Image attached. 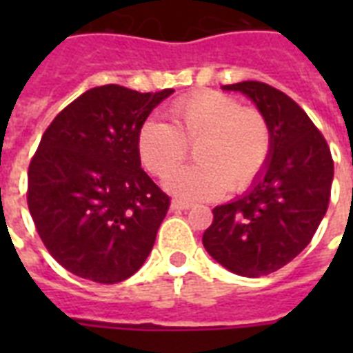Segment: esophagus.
I'll list each match as a JSON object with an SVG mask.
<instances>
[{"label":"esophagus","instance_id":"obj_1","mask_svg":"<svg viewBox=\"0 0 353 353\" xmlns=\"http://www.w3.org/2000/svg\"><path fill=\"white\" fill-rule=\"evenodd\" d=\"M192 205L187 203V201H181V199H174L172 201V210H176V212H179V210H187L190 209Z\"/></svg>","mask_w":353,"mask_h":353}]
</instances>
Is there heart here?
Listing matches in <instances>:
<instances>
[{
	"label": "heart",
	"mask_w": 353,
	"mask_h": 353,
	"mask_svg": "<svg viewBox=\"0 0 353 353\" xmlns=\"http://www.w3.org/2000/svg\"><path fill=\"white\" fill-rule=\"evenodd\" d=\"M172 124L148 119L139 128L137 154L146 170L166 181L181 168L188 148L196 146L198 167L166 183L188 201L243 192L263 176L273 155V130L258 108L241 106L221 91H198L170 106Z\"/></svg>",
	"instance_id": "heart-1"
}]
</instances>
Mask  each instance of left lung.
Masks as SVG:
<instances>
[{
	"label": "left lung",
	"mask_w": 353,
	"mask_h": 353,
	"mask_svg": "<svg viewBox=\"0 0 353 353\" xmlns=\"http://www.w3.org/2000/svg\"><path fill=\"white\" fill-rule=\"evenodd\" d=\"M223 90L256 102L273 130V155L245 196L212 210L203 245L223 268L254 279L284 268L312 241L328 210L334 159L323 133L291 97L256 80Z\"/></svg>",
	"instance_id": "1"
}]
</instances>
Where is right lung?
I'll use <instances>...</instances> for the list:
<instances>
[{"instance_id":"right-lung-1","label":"right lung","mask_w":353,"mask_h":353,"mask_svg":"<svg viewBox=\"0 0 353 353\" xmlns=\"http://www.w3.org/2000/svg\"><path fill=\"white\" fill-rule=\"evenodd\" d=\"M172 93L99 85L63 108L41 135L27 205L46 249L69 273L117 284L152 251L170 198L141 168L137 133Z\"/></svg>"}]
</instances>
